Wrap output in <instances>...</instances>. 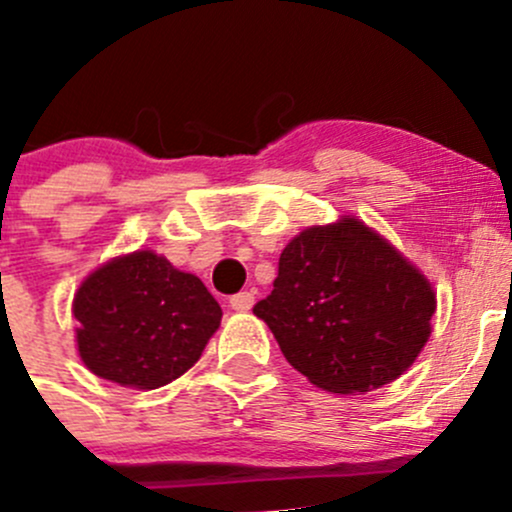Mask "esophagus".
Segmentation results:
<instances>
[{"mask_svg": "<svg viewBox=\"0 0 512 512\" xmlns=\"http://www.w3.org/2000/svg\"><path fill=\"white\" fill-rule=\"evenodd\" d=\"M255 305V295L252 292H237V295L230 297V307L235 312H247Z\"/></svg>", "mask_w": 512, "mask_h": 512, "instance_id": "1", "label": "esophagus"}]
</instances>
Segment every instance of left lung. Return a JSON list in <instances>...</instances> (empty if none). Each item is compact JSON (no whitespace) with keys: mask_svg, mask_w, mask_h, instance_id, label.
<instances>
[{"mask_svg":"<svg viewBox=\"0 0 512 512\" xmlns=\"http://www.w3.org/2000/svg\"><path fill=\"white\" fill-rule=\"evenodd\" d=\"M252 312L312 385L362 395L398 380L420 355L435 290L385 237L345 215L290 240L272 292Z\"/></svg>","mask_w":512,"mask_h":512,"instance_id":"1","label":"left lung"}]
</instances>
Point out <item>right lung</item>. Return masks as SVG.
Listing matches in <instances>:
<instances>
[{"label":"right lung","instance_id":"add662e5","mask_svg":"<svg viewBox=\"0 0 512 512\" xmlns=\"http://www.w3.org/2000/svg\"><path fill=\"white\" fill-rule=\"evenodd\" d=\"M87 370L124 388L155 390L185 375L220 327L200 277L137 250L97 267L72 302Z\"/></svg>","mask_w":512,"mask_h":512}]
</instances>
